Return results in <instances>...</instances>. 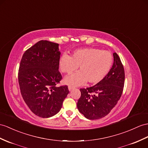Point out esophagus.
Listing matches in <instances>:
<instances>
[{"mask_svg":"<svg viewBox=\"0 0 148 148\" xmlns=\"http://www.w3.org/2000/svg\"><path fill=\"white\" fill-rule=\"evenodd\" d=\"M73 88H74V87H73V86H68V90H69V91H71Z\"/></svg>","mask_w":148,"mask_h":148,"instance_id":"obj_1","label":"esophagus"}]
</instances>
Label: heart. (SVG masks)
<instances>
[{
  "label": "heart",
  "mask_w": 148,
  "mask_h": 148,
  "mask_svg": "<svg viewBox=\"0 0 148 148\" xmlns=\"http://www.w3.org/2000/svg\"><path fill=\"white\" fill-rule=\"evenodd\" d=\"M113 56L106 50L94 48L75 50L71 56L64 53L59 60V67L64 73L71 74L77 69V73L64 78V84L79 86L87 82L97 84L105 78L113 64Z\"/></svg>",
  "instance_id": "heart-1"
}]
</instances>
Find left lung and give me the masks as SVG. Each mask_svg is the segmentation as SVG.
I'll return each instance as SVG.
<instances>
[{
    "instance_id": "obj_1",
    "label": "left lung",
    "mask_w": 148,
    "mask_h": 148,
    "mask_svg": "<svg viewBox=\"0 0 148 148\" xmlns=\"http://www.w3.org/2000/svg\"><path fill=\"white\" fill-rule=\"evenodd\" d=\"M114 63L103 80L95 85L81 88L77 102L80 113L88 119H99L109 114L120 99L124 85V70L119 56L113 53Z\"/></svg>"
}]
</instances>
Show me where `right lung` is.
Wrapping results in <instances>:
<instances>
[{
  "instance_id": "obj_1",
  "label": "right lung",
  "mask_w": 148,
  "mask_h": 148,
  "mask_svg": "<svg viewBox=\"0 0 148 148\" xmlns=\"http://www.w3.org/2000/svg\"><path fill=\"white\" fill-rule=\"evenodd\" d=\"M59 45L39 41L26 50L21 59L18 80L25 103L36 116L48 118L62 107L69 93L68 86H56L62 79L58 70Z\"/></svg>"
}]
</instances>
